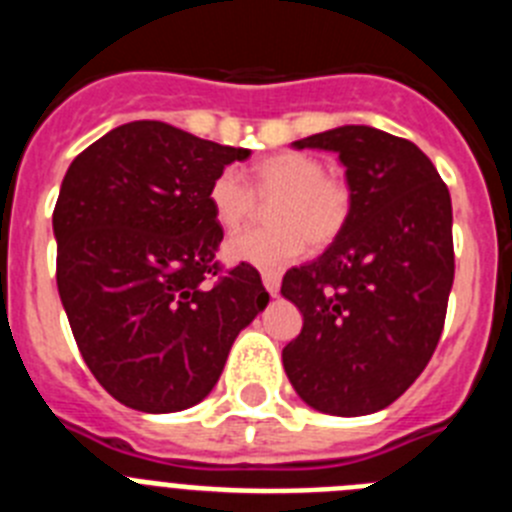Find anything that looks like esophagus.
I'll use <instances>...</instances> for the list:
<instances>
[{
    "label": "esophagus",
    "mask_w": 512,
    "mask_h": 512,
    "mask_svg": "<svg viewBox=\"0 0 512 512\" xmlns=\"http://www.w3.org/2000/svg\"><path fill=\"white\" fill-rule=\"evenodd\" d=\"M261 279H264V287L271 297L279 295V284H282V274L277 269H264L261 271Z\"/></svg>",
    "instance_id": "obj_1"
}]
</instances>
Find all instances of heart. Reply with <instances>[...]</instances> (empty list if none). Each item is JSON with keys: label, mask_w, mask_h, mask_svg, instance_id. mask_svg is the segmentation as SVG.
Returning <instances> with one entry per match:
<instances>
[{"label": "heart", "mask_w": 512, "mask_h": 512, "mask_svg": "<svg viewBox=\"0 0 512 512\" xmlns=\"http://www.w3.org/2000/svg\"><path fill=\"white\" fill-rule=\"evenodd\" d=\"M210 207L223 228L251 220L261 202H269L271 225L230 235L225 253L233 261L279 266L302 256L307 243L325 248L346 230L354 194L346 179L328 174L323 161L302 151H282L251 166L248 182L225 169L210 184Z\"/></svg>", "instance_id": "b5f03b06"}]
</instances>
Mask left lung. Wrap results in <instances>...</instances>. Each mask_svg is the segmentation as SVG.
I'll list each match as a JSON object with an SVG mask.
<instances>
[{
  "label": "left lung",
  "instance_id": "8db88e82",
  "mask_svg": "<svg viewBox=\"0 0 512 512\" xmlns=\"http://www.w3.org/2000/svg\"><path fill=\"white\" fill-rule=\"evenodd\" d=\"M292 146L336 151L354 207L320 259L284 274L282 295L302 312L284 372L320 413H377L420 377L441 338L454 284L449 187L415 143L369 125Z\"/></svg>",
  "mask_w": 512,
  "mask_h": 512
}]
</instances>
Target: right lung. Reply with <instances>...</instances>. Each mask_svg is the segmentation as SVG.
Returning a JSON list of instances; mask_svg holds the SVG:
<instances>
[{
  "label": "right lung",
  "instance_id": "obj_1",
  "mask_svg": "<svg viewBox=\"0 0 512 512\" xmlns=\"http://www.w3.org/2000/svg\"><path fill=\"white\" fill-rule=\"evenodd\" d=\"M246 148L158 120L110 130L71 161L53 210L56 282L81 356L117 402L205 400L235 336L269 302L259 271L215 259L210 184Z\"/></svg>",
  "mask_w": 512,
  "mask_h": 512
}]
</instances>
